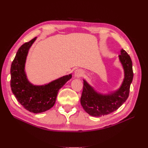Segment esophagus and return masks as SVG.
I'll return each instance as SVG.
<instances>
[{
	"mask_svg": "<svg viewBox=\"0 0 148 148\" xmlns=\"http://www.w3.org/2000/svg\"><path fill=\"white\" fill-rule=\"evenodd\" d=\"M83 75V71L81 69H77L75 71V76L76 77L79 78Z\"/></svg>",
	"mask_w": 148,
	"mask_h": 148,
	"instance_id": "obj_1",
	"label": "esophagus"
}]
</instances>
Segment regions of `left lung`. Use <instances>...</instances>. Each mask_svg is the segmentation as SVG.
I'll return each mask as SVG.
<instances>
[{
	"mask_svg": "<svg viewBox=\"0 0 148 148\" xmlns=\"http://www.w3.org/2000/svg\"><path fill=\"white\" fill-rule=\"evenodd\" d=\"M119 56L125 73V78L120 88L110 95L97 92L85 80H83L81 104L84 110L91 116L101 117L117 110L127 101L130 88L133 78L132 61L130 57L123 49Z\"/></svg>",
	"mask_w": 148,
	"mask_h": 148,
	"instance_id": "8db88e82",
	"label": "left lung"
}]
</instances>
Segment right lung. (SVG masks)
Wrapping results in <instances>:
<instances>
[{
    "instance_id": "right-lung-1",
    "label": "right lung",
    "mask_w": 148,
    "mask_h": 148,
    "mask_svg": "<svg viewBox=\"0 0 148 148\" xmlns=\"http://www.w3.org/2000/svg\"><path fill=\"white\" fill-rule=\"evenodd\" d=\"M36 39L25 42L18 50L11 65L10 86L20 104L31 112L38 114L53 106L59 90L71 78V74L42 86H34L29 83L26 78L25 65L29 49Z\"/></svg>"
}]
</instances>
